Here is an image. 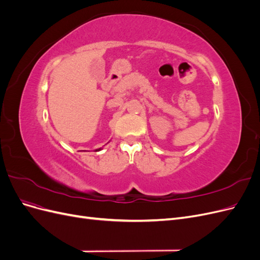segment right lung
<instances>
[{"label": "right lung", "instance_id": "1", "mask_svg": "<svg viewBox=\"0 0 260 260\" xmlns=\"http://www.w3.org/2000/svg\"><path fill=\"white\" fill-rule=\"evenodd\" d=\"M98 151H100V149H96V152H98Z\"/></svg>", "mask_w": 260, "mask_h": 260}]
</instances>
